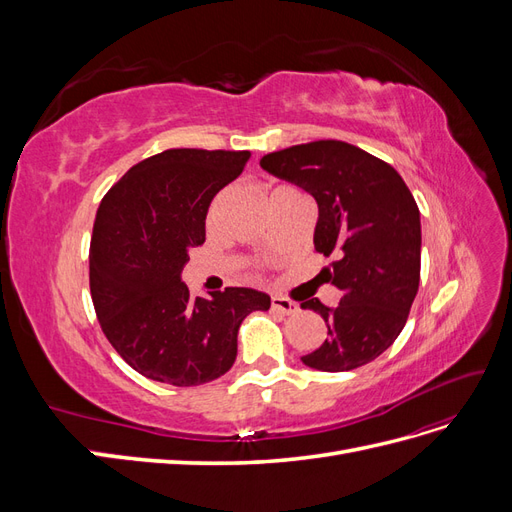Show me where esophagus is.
I'll return each mask as SVG.
<instances>
[{"label":"esophagus","instance_id":"1","mask_svg":"<svg viewBox=\"0 0 512 512\" xmlns=\"http://www.w3.org/2000/svg\"><path fill=\"white\" fill-rule=\"evenodd\" d=\"M271 309H273V312L284 314V316H292V314L299 312V305L290 301V299H284V297H273L271 299Z\"/></svg>","mask_w":512,"mask_h":512}]
</instances>
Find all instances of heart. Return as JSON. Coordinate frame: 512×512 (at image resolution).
<instances>
[{
  "instance_id": "b5f03b06",
  "label": "heart",
  "mask_w": 512,
  "mask_h": 512,
  "mask_svg": "<svg viewBox=\"0 0 512 512\" xmlns=\"http://www.w3.org/2000/svg\"><path fill=\"white\" fill-rule=\"evenodd\" d=\"M218 205H220V198H218V200H213V205H211V211H209V218H211V220L215 218V213H218Z\"/></svg>"
}]
</instances>
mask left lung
<instances>
[{
    "mask_svg": "<svg viewBox=\"0 0 512 512\" xmlns=\"http://www.w3.org/2000/svg\"><path fill=\"white\" fill-rule=\"evenodd\" d=\"M260 166L316 198V252L335 256L324 275L342 301L301 303L329 331L301 361L350 371L378 359L404 329L421 280V213L408 185L391 164L344 141L273 151Z\"/></svg>",
    "mask_w": 512,
    "mask_h": 512,
    "instance_id": "1",
    "label": "left lung"
}]
</instances>
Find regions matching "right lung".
Here are the masks:
<instances>
[{
  "mask_svg": "<svg viewBox=\"0 0 512 512\" xmlns=\"http://www.w3.org/2000/svg\"><path fill=\"white\" fill-rule=\"evenodd\" d=\"M250 151L166 149L132 166L106 192L89 247V288L111 346L138 374L173 386L224 376L247 314L271 307L252 288L190 297L181 282L205 243L213 196L235 181Z\"/></svg>",
  "mask_w": 512,
  "mask_h": 512,
  "instance_id": "obj_1",
  "label": "right lung"
}]
</instances>
